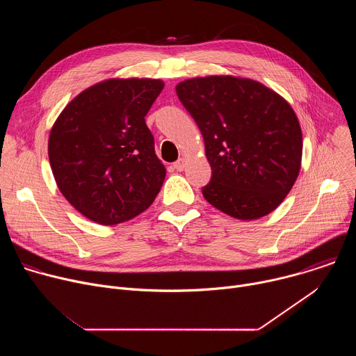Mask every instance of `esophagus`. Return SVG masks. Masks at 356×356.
Listing matches in <instances>:
<instances>
[{
	"mask_svg": "<svg viewBox=\"0 0 356 356\" xmlns=\"http://www.w3.org/2000/svg\"><path fill=\"white\" fill-rule=\"evenodd\" d=\"M173 166H175V169H176L177 172H181V170L186 168V159H184V158H180L177 162L173 163Z\"/></svg>",
	"mask_w": 356,
	"mask_h": 356,
	"instance_id": "esophagus-1",
	"label": "esophagus"
}]
</instances>
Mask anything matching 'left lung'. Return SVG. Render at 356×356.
Returning <instances> with one entry per match:
<instances>
[{
  "label": "left lung",
  "instance_id": "8db88e82",
  "mask_svg": "<svg viewBox=\"0 0 356 356\" xmlns=\"http://www.w3.org/2000/svg\"><path fill=\"white\" fill-rule=\"evenodd\" d=\"M176 92L204 138L213 170L204 198L242 221L276 210L301 168L302 135L291 106L265 84L231 74L187 79Z\"/></svg>",
  "mask_w": 356,
  "mask_h": 356
}]
</instances>
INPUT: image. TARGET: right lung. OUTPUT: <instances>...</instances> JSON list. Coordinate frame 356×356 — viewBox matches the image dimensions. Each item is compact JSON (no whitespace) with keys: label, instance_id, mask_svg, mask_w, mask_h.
Returning a JSON list of instances; mask_svg holds the SVG:
<instances>
[{"label":"right lung","instance_id":"1","mask_svg":"<svg viewBox=\"0 0 356 356\" xmlns=\"http://www.w3.org/2000/svg\"><path fill=\"white\" fill-rule=\"evenodd\" d=\"M159 79H107L76 95L49 134L47 154L63 197L86 218L117 225L155 201L166 169L145 115Z\"/></svg>","mask_w":356,"mask_h":356}]
</instances>
